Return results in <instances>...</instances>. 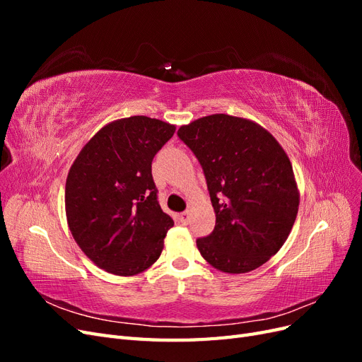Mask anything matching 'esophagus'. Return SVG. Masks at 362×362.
I'll return each instance as SVG.
<instances>
[{
    "mask_svg": "<svg viewBox=\"0 0 362 362\" xmlns=\"http://www.w3.org/2000/svg\"><path fill=\"white\" fill-rule=\"evenodd\" d=\"M180 221H181V223L187 225V223L190 222V211H184V213H181V214H180Z\"/></svg>",
    "mask_w": 362,
    "mask_h": 362,
    "instance_id": "34e87169",
    "label": "esophagus"
}]
</instances>
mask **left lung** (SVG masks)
<instances>
[{
	"label": "left lung",
	"instance_id": "obj_1",
	"mask_svg": "<svg viewBox=\"0 0 362 362\" xmlns=\"http://www.w3.org/2000/svg\"><path fill=\"white\" fill-rule=\"evenodd\" d=\"M205 173L216 226L196 240L201 255L225 273H247L286 243L300 194L287 152L254 120L223 113L178 129Z\"/></svg>",
	"mask_w": 362,
	"mask_h": 362
}]
</instances>
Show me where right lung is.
<instances>
[{"instance_id":"add662e5","label":"right lung","mask_w":362,"mask_h":362,"mask_svg":"<svg viewBox=\"0 0 362 362\" xmlns=\"http://www.w3.org/2000/svg\"><path fill=\"white\" fill-rule=\"evenodd\" d=\"M175 128L148 116L113 120L72 163L64 190L69 231L108 273L134 276L161 255L173 221L158 205L152 160Z\"/></svg>"}]
</instances>
